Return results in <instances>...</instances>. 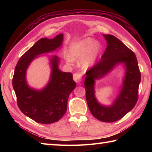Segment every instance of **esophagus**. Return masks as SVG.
<instances>
[{
  "mask_svg": "<svg viewBox=\"0 0 152 152\" xmlns=\"http://www.w3.org/2000/svg\"><path fill=\"white\" fill-rule=\"evenodd\" d=\"M73 79L76 83L81 82V74L79 73H74L73 74Z\"/></svg>",
  "mask_w": 152,
  "mask_h": 152,
  "instance_id": "1",
  "label": "esophagus"
}]
</instances>
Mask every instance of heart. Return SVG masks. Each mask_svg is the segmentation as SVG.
<instances>
[{"mask_svg":"<svg viewBox=\"0 0 152 152\" xmlns=\"http://www.w3.org/2000/svg\"><path fill=\"white\" fill-rule=\"evenodd\" d=\"M101 48L99 44H95L91 38L74 44L69 51V62L71 61H81V66L83 69H88L95 63L101 52Z\"/></svg>","mask_w":152,"mask_h":152,"instance_id":"1","label":"heart"}]
</instances>
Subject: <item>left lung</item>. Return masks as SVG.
Masks as SVG:
<instances>
[{
    "label": "left lung",
    "mask_w": 152,
    "mask_h": 152,
    "mask_svg": "<svg viewBox=\"0 0 152 152\" xmlns=\"http://www.w3.org/2000/svg\"><path fill=\"white\" fill-rule=\"evenodd\" d=\"M103 36L107 42L106 49L99 62L86 72L84 87L86 101L92 115L99 121L111 123L122 118L137 104L141 74L133 51L113 35ZM120 63L126 67L121 91L112 105H102L94 95L95 80L104 77Z\"/></svg>",
    "instance_id": "obj_1"
}]
</instances>
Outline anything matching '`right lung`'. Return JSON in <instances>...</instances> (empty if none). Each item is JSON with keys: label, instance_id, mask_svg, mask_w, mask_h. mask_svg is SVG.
Masks as SVG:
<instances>
[{"label": "right lung", "instance_id": "1", "mask_svg": "<svg viewBox=\"0 0 152 152\" xmlns=\"http://www.w3.org/2000/svg\"><path fill=\"white\" fill-rule=\"evenodd\" d=\"M63 40V34L57 35L53 39L41 38L23 55L15 68L12 86L18 107L25 115L40 124H53L63 117L66 111L70 93L76 84L72 73L59 69V58L56 56L51 57L50 79L42 89H34L28 86L27 69L38 56L59 48Z\"/></svg>", "mask_w": 152, "mask_h": 152}]
</instances>
